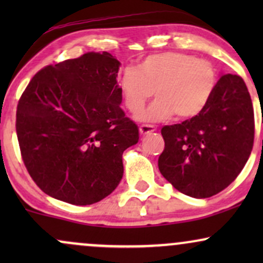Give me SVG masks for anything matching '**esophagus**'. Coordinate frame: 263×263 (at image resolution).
<instances>
[{
    "instance_id": "obj_1",
    "label": "esophagus",
    "mask_w": 263,
    "mask_h": 263,
    "mask_svg": "<svg viewBox=\"0 0 263 263\" xmlns=\"http://www.w3.org/2000/svg\"><path fill=\"white\" fill-rule=\"evenodd\" d=\"M156 131L155 126H151V125H141L140 126V134L141 135H149L152 132Z\"/></svg>"
}]
</instances>
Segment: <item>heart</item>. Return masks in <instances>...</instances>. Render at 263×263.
<instances>
[{
    "instance_id": "1",
    "label": "heart",
    "mask_w": 263,
    "mask_h": 263,
    "mask_svg": "<svg viewBox=\"0 0 263 263\" xmlns=\"http://www.w3.org/2000/svg\"><path fill=\"white\" fill-rule=\"evenodd\" d=\"M218 84L209 60L193 54L164 52L144 58L138 68L127 66L120 78L125 106L138 115L156 92L157 99L141 116L144 121H163L176 115L190 120L206 108Z\"/></svg>"
}]
</instances>
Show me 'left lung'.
Here are the masks:
<instances>
[{
    "label": "left lung",
    "instance_id": "left-lung-1",
    "mask_svg": "<svg viewBox=\"0 0 263 263\" xmlns=\"http://www.w3.org/2000/svg\"><path fill=\"white\" fill-rule=\"evenodd\" d=\"M161 132L162 176L189 197L218 194L236 179L253 147L255 116L245 81L222 75L203 112Z\"/></svg>",
    "mask_w": 263,
    "mask_h": 263
}]
</instances>
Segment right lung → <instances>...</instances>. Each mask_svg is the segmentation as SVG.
Returning <instances> with one entry per match:
<instances>
[{"label": "right lung", "mask_w": 263, "mask_h": 263, "mask_svg": "<svg viewBox=\"0 0 263 263\" xmlns=\"http://www.w3.org/2000/svg\"><path fill=\"white\" fill-rule=\"evenodd\" d=\"M107 52L47 65L17 105L16 131L29 176L45 194L74 205L106 198L123 176L122 153L138 142Z\"/></svg>", "instance_id": "add662e5"}]
</instances>
